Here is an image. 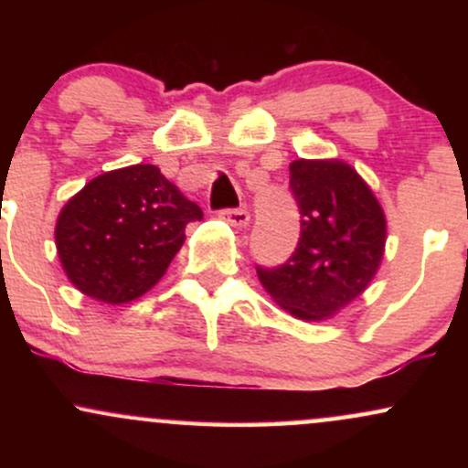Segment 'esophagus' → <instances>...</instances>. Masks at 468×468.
Segmentation results:
<instances>
[{"mask_svg": "<svg viewBox=\"0 0 468 468\" xmlns=\"http://www.w3.org/2000/svg\"><path fill=\"white\" fill-rule=\"evenodd\" d=\"M219 218L235 229L249 227V222H250V213L246 211V208H227V211L219 213Z\"/></svg>", "mask_w": 468, "mask_h": 468, "instance_id": "34e87169", "label": "esophagus"}]
</instances>
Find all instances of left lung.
Instances as JSON below:
<instances>
[{
    "instance_id": "obj_1",
    "label": "left lung",
    "mask_w": 468,
    "mask_h": 468,
    "mask_svg": "<svg viewBox=\"0 0 468 468\" xmlns=\"http://www.w3.org/2000/svg\"><path fill=\"white\" fill-rule=\"evenodd\" d=\"M290 191L302 216V238L286 264L257 266V277L297 319H330L378 271L388 239L383 207L367 182L341 160L290 163Z\"/></svg>"
}]
</instances>
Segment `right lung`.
Returning a JSON list of instances; mask_svg holds the SVG:
<instances>
[{"label":"right lung","mask_w":468,"mask_h":468,"mask_svg":"<svg viewBox=\"0 0 468 468\" xmlns=\"http://www.w3.org/2000/svg\"><path fill=\"white\" fill-rule=\"evenodd\" d=\"M202 219L155 165H132L90 180L57 219V252L69 282L96 302L121 305L143 297Z\"/></svg>","instance_id":"obj_1"}]
</instances>
